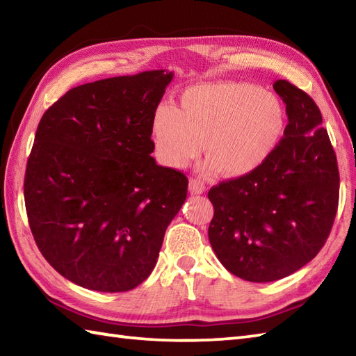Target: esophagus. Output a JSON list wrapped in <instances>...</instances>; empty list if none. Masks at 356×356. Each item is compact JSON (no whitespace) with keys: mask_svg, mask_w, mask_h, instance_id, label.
Instances as JSON below:
<instances>
[{"mask_svg":"<svg viewBox=\"0 0 356 356\" xmlns=\"http://www.w3.org/2000/svg\"><path fill=\"white\" fill-rule=\"evenodd\" d=\"M206 191L204 184L200 179H191L189 180V193L191 194H203Z\"/></svg>","mask_w":356,"mask_h":356,"instance_id":"34e87169","label":"esophagus"}]
</instances>
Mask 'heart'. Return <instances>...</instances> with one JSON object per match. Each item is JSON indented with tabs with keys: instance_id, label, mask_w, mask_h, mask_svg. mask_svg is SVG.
<instances>
[{
	"instance_id": "obj_1",
	"label": "heart",
	"mask_w": 356,
	"mask_h": 356,
	"mask_svg": "<svg viewBox=\"0 0 356 356\" xmlns=\"http://www.w3.org/2000/svg\"><path fill=\"white\" fill-rule=\"evenodd\" d=\"M286 111L281 100L247 83H207L191 87L179 109L161 105L152 120L159 161L184 168L204 152V171L221 170L238 179L256 171L278 144Z\"/></svg>"
}]
</instances>
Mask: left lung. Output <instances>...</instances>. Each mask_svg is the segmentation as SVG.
I'll use <instances>...</instances> for the list:
<instances>
[{
    "label": "left lung",
    "instance_id": "8db88e82",
    "mask_svg": "<svg viewBox=\"0 0 356 356\" xmlns=\"http://www.w3.org/2000/svg\"><path fill=\"white\" fill-rule=\"evenodd\" d=\"M289 123L248 176L209 191V241L224 268L251 282L277 281L312 261L332 229L340 175L322 114L305 91L278 79Z\"/></svg>",
    "mask_w": 356,
    "mask_h": 356
}]
</instances>
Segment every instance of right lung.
Masks as SVG:
<instances>
[{
	"label": "right lung",
	"instance_id": "add662e5",
	"mask_svg": "<svg viewBox=\"0 0 356 356\" xmlns=\"http://www.w3.org/2000/svg\"><path fill=\"white\" fill-rule=\"evenodd\" d=\"M172 76L147 70L75 87L38 126L24 180L30 229L49 265L81 287L141 284L185 203L186 176L150 156Z\"/></svg>",
	"mask_w": 356,
	"mask_h": 356
}]
</instances>
